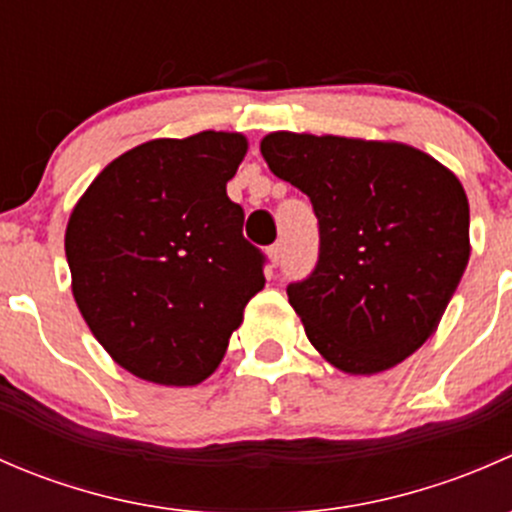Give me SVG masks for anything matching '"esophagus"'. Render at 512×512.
I'll return each instance as SVG.
<instances>
[{"instance_id": "esophagus-1", "label": "esophagus", "mask_w": 512, "mask_h": 512, "mask_svg": "<svg viewBox=\"0 0 512 512\" xmlns=\"http://www.w3.org/2000/svg\"><path fill=\"white\" fill-rule=\"evenodd\" d=\"M267 252H270L272 265L277 267V265H280V262H282V255H285V247H282V242H275V245H272Z\"/></svg>"}]
</instances>
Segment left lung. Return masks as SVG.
Returning <instances> with one entry per match:
<instances>
[{
    "mask_svg": "<svg viewBox=\"0 0 512 512\" xmlns=\"http://www.w3.org/2000/svg\"><path fill=\"white\" fill-rule=\"evenodd\" d=\"M260 148L317 215V265L287 285L314 349L349 374H376L414 354L471 255L456 175L399 143L282 131Z\"/></svg>",
    "mask_w": 512,
    "mask_h": 512,
    "instance_id": "8db88e82",
    "label": "left lung"
}]
</instances>
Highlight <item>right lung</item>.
I'll return each instance as SVG.
<instances>
[{
	"mask_svg": "<svg viewBox=\"0 0 512 512\" xmlns=\"http://www.w3.org/2000/svg\"><path fill=\"white\" fill-rule=\"evenodd\" d=\"M240 133L160 138L91 183L66 227L74 297L108 354L146 381L193 386L223 359L267 257L245 240L227 180Z\"/></svg>",
	"mask_w": 512,
	"mask_h": 512,
	"instance_id": "add662e5",
	"label": "right lung"
}]
</instances>
